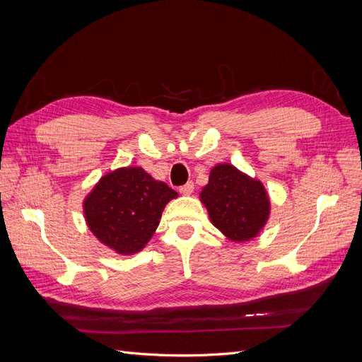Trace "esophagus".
<instances>
[{"label":"esophagus","instance_id":"34e87169","mask_svg":"<svg viewBox=\"0 0 362 362\" xmlns=\"http://www.w3.org/2000/svg\"><path fill=\"white\" fill-rule=\"evenodd\" d=\"M193 190H194V182H193V181L185 182L184 185H181V187H180V192H181L182 194H192Z\"/></svg>","mask_w":362,"mask_h":362}]
</instances>
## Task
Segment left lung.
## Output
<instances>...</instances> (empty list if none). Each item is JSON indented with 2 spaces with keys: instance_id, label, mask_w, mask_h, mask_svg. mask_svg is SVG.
Returning a JSON list of instances; mask_svg holds the SVG:
<instances>
[{
  "instance_id": "8db88e82",
  "label": "left lung",
  "mask_w": 362,
  "mask_h": 362,
  "mask_svg": "<svg viewBox=\"0 0 362 362\" xmlns=\"http://www.w3.org/2000/svg\"><path fill=\"white\" fill-rule=\"evenodd\" d=\"M199 196L213 225L233 242L254 238L269 218L266 189L231 164L214 166Z\"/></svg>"
}]
</instances>
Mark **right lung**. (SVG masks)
I'll return each instance as SVG.
<instances>
[{"instance_id": "right-lung-1", "label": "right lung", "mask_w": 362, "mask_h": 362, "mask_svg": "<svg viewBox=\"0 0 362 362\" xmlns=\"http://www.w3.org/2000/svg\"><path fill=\"white\" fill-rule=\"evenodd\" d=\"M178 193L141 168H122L105 175L84 201L90 231L117 254L144 249L160 223L166 204Z\"/></svg>"}]
</instances>
